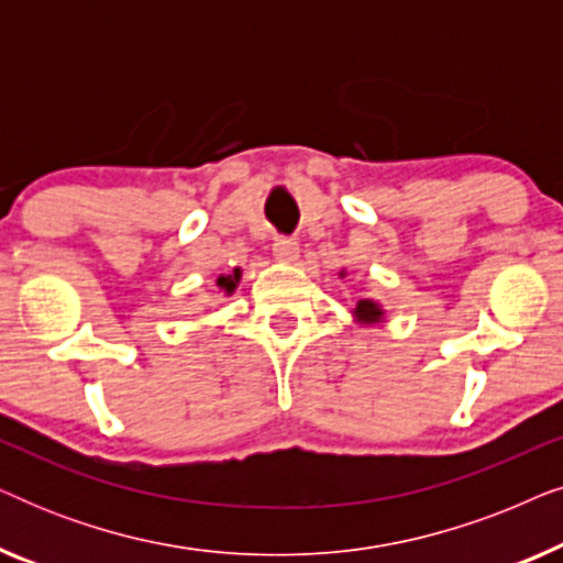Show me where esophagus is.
Wrapping results in <instances>:
<instances>
[{
  "label": "esophagus",
  "mask_w": 563,
  "mask_h": 563,
  "mask_svg": "<svg viewBox=\"0 0 563 563\" xmlns=\"http://www.w3.org/2000/svg\"><path fill=\"white\" fill-rule=\"evenodd\" d=\"M274 256L284 261V264H291V261L299 258V243L295 241V238L279 235L274 241Z\"/></svg>",
  "instance_id": "obj_1"
}]
</instances>
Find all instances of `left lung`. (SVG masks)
Masks as SVG:
<instances>
[{"label":"left lung","instance_id":"obj_1","mask_svg":"<svg viewBox=\"0 0 563 563\" xmlns=\"http://www.w3.org/2000/svg\"><path fill=\"white\" fill-rule=\"evenodd\" d=\"M356 314H358L361 320L372 322V320H379L382 318V310L372 302V299H361V302L356 305Z\"/></svg>","mask_w":563,"mask_h":563}]
</instances>
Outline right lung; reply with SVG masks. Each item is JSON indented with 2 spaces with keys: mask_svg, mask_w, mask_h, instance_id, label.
Wrapping results in <instances>:
<instances>
[{
  "mask_svg": "<svg viewBox=\"0 0 563 563\" xmlns=\"http://www.w3.org/2000/svg\"><path fill=\"white\" fill-rule=\"evenodd\" d=\"M238 279H241V272H235L233 276H220V279H218V287H222L225 291H233Z\"/></svg>",
  "mask_w": 563,
  "mask_h": 563,
  "instance_id": "right-lung-1",
  "label": "right lung"
}]
</instances>
